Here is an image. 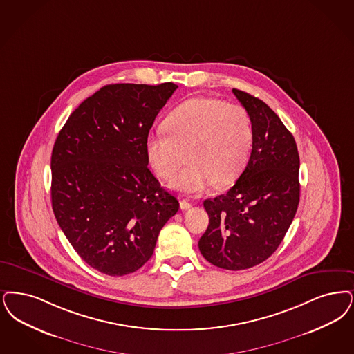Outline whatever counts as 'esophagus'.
Returning <instances> with one entry per match:
<instances>
[{"instance_id":"34e87169","label":"esophagus","mask_w":354,"mask_h":354,"mask_svg":"<svg viewBox=\"0 0 354 354\" xmlns=\"http://www.w3.org/2000/svg\"><path fill=\"white\" fill-rule=\"evenodd\" d=\"M192 207V203H189L188 200H180V209L185 211V209H189Z\"/></svg>"}]
</instances>
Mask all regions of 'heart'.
Segmentation results:
<instances>
[{
    "label": "heart",
    "instance_id": "obj_1",
    "mask_svg": "<svg viewBox=\"0 0 354 354\" xmlns=\"http://www.w3.org/2000/svg\"><path fill=\"white\" fill-rule=\"evenodd\" d=\"M145 142L147 160L171 188L198 195L213 183H232L245 169L254 143L249 113L236 104L212 97H191L178 105Z\"/></svg>",
    "mask_w": 354,
    "mask_h": 354
}]
</instances>
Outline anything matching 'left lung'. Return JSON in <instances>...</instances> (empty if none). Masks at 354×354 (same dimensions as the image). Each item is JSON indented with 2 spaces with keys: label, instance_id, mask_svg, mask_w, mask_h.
<instances>
[{
  "label": "left lung",
  "instance_id": "obj_1",
  "mask_svg": "<svg viewBox=\"0 0 354 354\" xmlns=\"http://www.w3.org/2000/svg\"><path fill=\"white\" fill-rule=\"evenodd\" d=\"M254 129L249 162L227 194L207 198L209 225L198 240L220 269H250L266 261L291 225L300 196L299 153L292 134L262 100L233 89Z\"/></svg>",
  "mask_w": 354,
  "mask_h": 354
}]
</instances>
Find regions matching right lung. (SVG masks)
Listing matches in <instances>:
<instances>
[{"mask_svg":"<svg viewBox=\"0 0 354 354\" xmlns=\"http://www.w3.org/2000/svg\"><path fill=\"white\" fill-rule=\"evenodd\" d=\"M178 85L111 84L84 100L57 134L51 203L91 268L122 277L154 253L179 201L149 170L145 142Z\"/></svg>","mask_w":354,"mask_h":354,"instance_id":"right-lung-1","label":"right lung"}]
</instances>
